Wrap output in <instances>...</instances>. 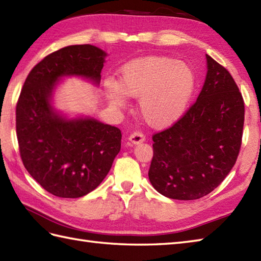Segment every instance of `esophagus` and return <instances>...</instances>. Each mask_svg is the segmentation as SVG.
<instances>
[{
	"mask_svg": "<svg viewBox=\"0 0 261 261\" xmlns=\"http://www.w3.org/2000/svg\"><path fill=\"white\" fill-rule=\"evenodd\" d=\"M127 139H129V141L132 145H138V144H140V142L145 141V136L142 135L141 132H134V134H131L129 136Z\"/></svg>",
	"mask_w": 261,
	"mask_h": 261,
	"instance_id": "obj_1",
	"label": "esophagus"
}]
</instances>
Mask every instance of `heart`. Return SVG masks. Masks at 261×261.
Returning <instances> with one entry per match:
<instances>
[{"instance_id":"1","label":"heart","mask_w":261,"mask_h":261,"mask_svg":"<svg viewBox=\"0 0 261 261\" xmlns=\"http://www.w3.org/2000/svg\"><path fill=\"white\" fill-rule=\"evenodd\" d=\"M106 98L116 110L124 109L127 98H139L138 112L155 129L171 126L185 113L196 88L190 65L168 56H147L125 63L119 83L106 78Z\"/></svg>"}]
</instances>
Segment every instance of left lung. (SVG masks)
Wrapping results in <instances>:
<instances>
[{"mask_svg": "<svg viewBox=\"0 0 261 261\" xmlns=\"http://www.w3.org/2000/svg\"><path fill=\"white\" fill-rule=\"evenodd\" d=\"M197 101L170 129L152 137L149 181L171 199L211 193L232 170L241 147L244 103L228 71L209 55Z\"/></svg>", "mask_w": 261, "mask_h": 261, "instance_id": "8db88e82", "label": "left lung"}]
</instances>
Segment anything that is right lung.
<instances>
[{"mask_svg":"<svg viewBox=\"0 0 261 261\" xmlns=\"http://www.w3.org/2000/svg\"><path fill=\"white\" fill-rule=\"evenodd\" d=\"M107 53L94 45H70L46 56L25 79L17 104V137L25 170L46 191L79 198L98 187L121 149L120 129L89 115L55 109L54 95L68 76L95 87Z\"/></svg>","mask_w":261,"mask_h":261,"instance_id":"add662e5","label":"right lung"}]
</instances>
